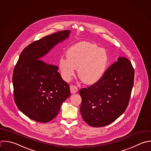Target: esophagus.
Here are the masks:
<instances>
[{
  "label": "esophagus",
  "mask_w": 151,
  "mask_h": 151,
  "mask_svg": "<svg viewBox=\"0 0 151 151\" xmlns=\"http://www.w3.org/2000/svg\"><path fill=\"white\" fill-rule=\"evenodd\" d=\"M70 91L72 94L76 93L78 91V88L77 86H76L74 85H71L70 86Z\"/></svg>",
  "instance_id": "1"
}]
</instances>
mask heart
Listing matches in <instances>:
<instances>
[{
    "label": "heart",
    "instance_id": "heart-1",
    "mask_svg": "<svg viewBox=\"0 0 151 151\" xmlns=\"http://www.w3.org/2000/svg\"><path fill=\"white\" fill-rule=\"evenodd\" d=\"M108 61L106 50L94 43L81 41L68 48L67 58L60 59L58 67L63 78L69 81L78 67V74L81 81L87 84H93L103 76Z\"/></svg>",
    "mask_w": 151,
    "mask_h": 151
}]
</instances>
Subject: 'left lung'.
Segmentation results:
<instances>
[{"label": "left lung", "instance_id": "left-lung-1", "mask_svg": "<svg viewBox=\"0 0 151 151\" xmlns=\"http://www.w3.org/2000/svg\"><path fill=\"white\" fill-rule=\"evenodd\" d=\"M117 60L106 70L99 81L79 91L81 114L91 126L110 124L124 113L129 104L134 68L126 58L119 57Z\"/></svg>", "mask_w": 151, "mask_h": 151}]
</instances>
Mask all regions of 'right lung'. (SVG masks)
<instances>
[{"label":"right lung","instance_id":"right-lung-1","mask_svg":"<svg viewBox=\"0 0 151 151\" xmlns=\"http://www.w3.org/2000/svg\"><path fill=\"white\" fill-rule=\"evenodd\" d=\"M70 34V30L59 31L30 44L21 53L14 68L15 102L20 111L35 121L52 120L71 94L69 84L63 80L58 67L40 60L51 62L48 52Z\"/></svg>","mask_w":151,"mask_h":151}]
</instances>
